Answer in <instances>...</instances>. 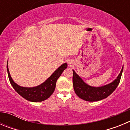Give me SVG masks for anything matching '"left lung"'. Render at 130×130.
<instances>
[{"label":"left lung","mask_w":130,"mask_h":130,"mask_svg":"<svg viewBox=\"0 0 130 130\" xmlns=\"http://www.w3.org/2000/svg\"><path fill=\"white\" fill-rule=\"evenodd\" d=\"M122 71L123 67L117 79L111 83L102 87H94L86 84L73 70V85L75 94L80 98L88 102H96L106 98L115 91L120 83Z\"/></svg>","instance_id":"left-lung-1"}]
</instances>
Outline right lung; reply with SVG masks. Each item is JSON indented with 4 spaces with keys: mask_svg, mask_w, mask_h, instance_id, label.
Masks as SVG:
<instances>
[{
    "mask_svg": "<svg viewBox=\"0 0 130 130\" xmlns=\"http://www.w3.org/2000/svg\"><path fill=\"white\" fill-rule=\"evenodd\" d=\"M66 67H67V64L64 63L58 69H57L52 75L44 83L37 87H32V88L22 87L17 85L10 76L8 64H7V71H8V75L10 83L15 89V90L26 100L33 102H37L45 100L51 96L55 89L56 82H57V79L61 75Z\"/></svg>",
    "mask_w": 130,
    "mask_h": 130,
    "instance_id": "add662e5",
    "label": "right lung"
}]
</instances>
